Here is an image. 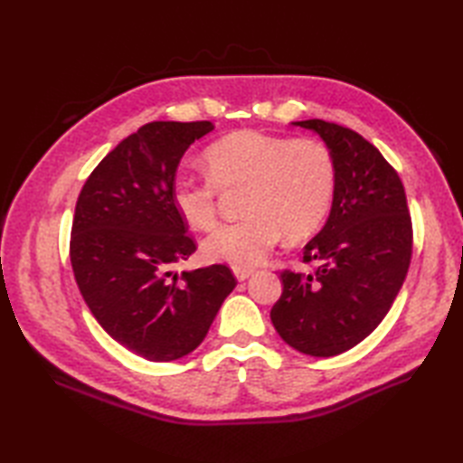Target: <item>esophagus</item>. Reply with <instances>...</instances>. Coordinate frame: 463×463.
Wrapping results in <instances>:
<instances>
[{
  "label": "esophagus",
  "instance_id": "esophagus-1",
  "mask_svg": "<svg viewBox=\"0 0 463 463\" xmlns=\"http://www.w3.org/2000/svg\"><path fill=\"white\" fill-rule=\"evenodd\" d=\"M254 274V269H249V267H237L234 269V277H237L239 280H247L249 277H252Z\"/></svg>",
  "mask_w": 463,
  "mask_h": 463
}]
</instances>
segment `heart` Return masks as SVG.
Wrapping results in <instances>:
<instances>
[{
  "mask_svg": "<svg viewBox=\"0 0 463 463\" xmlns=\"http://www.w3.org/2000/svg\"><path fill=\"white\" fill-rule=\"evenodd\" d=\"M204 179L179 176L171 189L176 214L196 231L216 222L219 191L247 186L241 221L206 237L201 252L211 262L252 267L279 242L307 239L328 219L336 194V161L317 139L242 129L221 137L203 153Z\"/></svg>",
  "mask_w": 463,
  "mask_h": 463,
  "instance_id": "obj_1",
  "label": "heart"
}]
</instances>
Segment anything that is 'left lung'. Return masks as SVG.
<instances>
[{
	"mask_svg": "<svg viewBox=\"0 0 463 463\" xmlns=\"http://www.w3.org/2000/svg\"><path fill=\"white\" fill-rule=\"evenodd\" d=\"M336 161V194L324 229L304 247L312 272L280 270L270 310L280 338L310 356H338L376 330L410 269L414 231L394 166L348 127L310 119Z\"/></svg>",
	"mask_w": 463,
	"mask_h": 463,
	"instance_id": "obj_1",
	"label": "left lung"
}]
</instances>
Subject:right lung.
Here are the masks:
<instances>
[{"label":"right lung","instance_id":"add662e5","mask_svg":"<svg viewBox=\"0 0 463 463\" xmlns=\"http://www.w3.org/2000/svg\"><path fill=\"white\" fill-rule=\"evenodd\" d=\"M213 127L143 125L95 166L75 204L69 259L81 297L113 340L153 362L199 346L237 287L226 264L173 272L196 250L171 203L176 169Z\"/></svg>","mask_w":463,"mask_h":463}]
</instances>
